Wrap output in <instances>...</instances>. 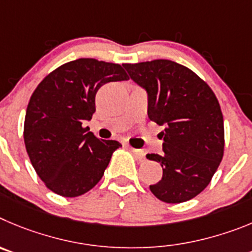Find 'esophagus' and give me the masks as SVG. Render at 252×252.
<instances>
[{
  "instance_id": "esophagus-1",
  "label": "esophagus",
  "mask_w": 252,
  "mask_h": 252,
  "mask_svg": "<svg viewBox=\"0 0 252 252\" xmlns=\"http://www.w3.org/2000/svg\"><path fill=\"white\" fill-rule=\"evenodd\" d=\"M130 151L134 153L135 158H137V160H139V162H144L146 160V152L143 151V149H135V148H130Z\"/></svg>"
}]
</instances>
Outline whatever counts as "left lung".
<instances>
[{
    "label": "left lung",
    "mask_w": 252,
    "mask_h": 252,
    "mask_svg": "<svg viewBox=\"0 0 252 252\" xmlns=\"http://www.w3.org/2000/svg\"><path fill=\"white\" fill-rule=\"evenodd\" d=\"M130 78L148 93V117L164 124L163 153L147 154L160 163L162 180L149 186L165 203H181L199 194L219 168L225 148L221 106L208 84L174 61L123 64Z\"/></svg>",
    "instance_id": "1"
}]
</instances>
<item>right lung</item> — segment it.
<instances>
[{"label":"right lung","instance_id":"add662e5","mask_svg":"<svg viewBox=\"0 0 252 252\" xmlns=\"http://www.w3.org/2000/svg\"><path fill=\"white\" fill-rule=\"evenodd\" d=\"M123 80L129 76L122 65L78 59L47 74L32 93L24 140L31 164L50 191L78 197L101 180L122 144L99 139L83 123L95 113L99 88Z\"/></svg>","mask_w":252,"mask_h":252}]
</instances>
